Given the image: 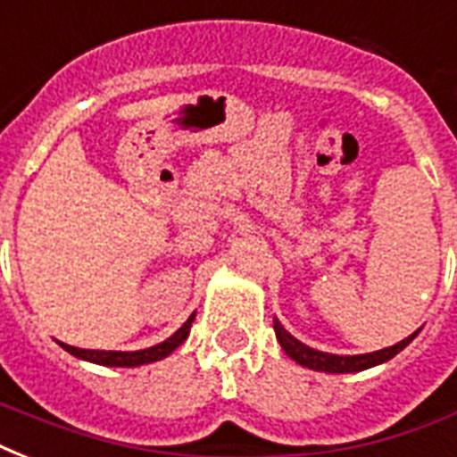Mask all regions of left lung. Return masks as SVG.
<instances>
[{
	"mask_svg": "<svg viewBox=\"0 0 457 457\" xmlns=\"http://www.w3.org/2000/svg\"><path fill=\"white\" fill-rule=\"evenodd\" d=\"M275 334H278V341L285 348V353L296 361L303 368L318 370V372H332V375H344V372H361V370L375 368L379 362H386L389 358H394L396 353H401L408 344H411L418 332L411 334L408 339L398 341L394 346L382 348V351H375V353H362V355H334V353H322V351H315V348L305 346L299 339H294L292 334L287 332L285 327L279 325L275 320Z\"/></svg>",
	"mask_w": 457,
	"mask_h": 457,
	"instance_id": "8db88e82",
	"label": "left lung"
}]
</instances>
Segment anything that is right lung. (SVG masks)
I'll return each instance as SVG.
<instances>
[{"instance_id": "obj_1", "label": "right lung", "mask_w": 457, "mask_h": 457, "mask_svg": "<svg viewBox=\"0 0 457 457\" xmlns=\"http://www.w3.org/2000/svg\"><path fill=\"white\" fill-rule=\"evenodd\" d=\"M194 315L187 320L185 325L179 327L178 332L168 337L165 341L156 344L152 348H145V351H89V348H75L68 346V344H61L66 348L68 353L75 355V358H82V361L96 362V365H109V368H137V365H146V362L161 361L165 355H170L175 348L182 344V341L189 337V329H192Z\"/></svg>"}]
</instances>
